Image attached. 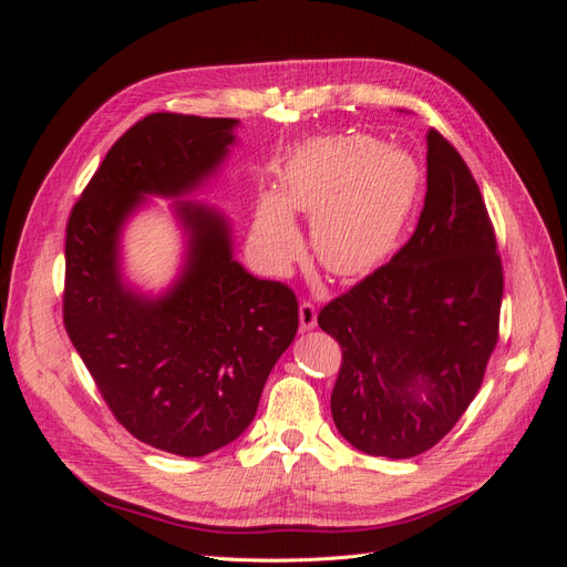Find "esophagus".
Masks as SVG:
<instances>
[{
    "label": "esophagus",
    "mask_w": 567,
    "mask_h": 567,
    "mask_svg": "<svg viewBox=\"0 0 567 567\" xmlns=\"http://www.w3.org/2000/svg\"><path fill=\"white\" fill-rule=\"evenodd\" d=\"M317 326V307L312 302H300V329L310 331Z\"/></svg>",
    "instance_id": "34e87169"
}]
</instances>
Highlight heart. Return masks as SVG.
I'll return each instance as SVG.
<instances>
[{
    "instance_id": "1",
    "label": "heart",
    "mask_w": 567,
    "mask_h": 567,
    "mask_svg": "<svg viewBox=\"0 0 567 567\" xmlns=\"http://www.w3.org/2000/svg\"><path fill=\"white\" fill-rule=\"evenodd\" d=\"M421 188L419 163L364 134L307 144L284 177V203L267 198L252 227L262 260L284 269L302 252L288 210L312 217V248L326 271L362 279L398 248Z\"/></svg>"
}]
</instances>
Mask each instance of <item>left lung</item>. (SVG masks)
I'll use <instances>...</instances> for the list:
<instances>
[{
  "label": "left lung",
  "instance_id": "left-lung-1",
  "mask_svg": "<svg viewBox=\"0 0 567 567\" xmlns=\"http://www.w3.org/2000/svg\"><path fill=\"white\" fill-rule=\"evenodd\" d=\"M502 298L504 267L485 198L458 151L431 127L414 234L317 317L342 352L331 392L340 435L371 456L433 450L483 385Z\"/></svg>",
  "mask_w": 567,
  "mask_h": 567
}]
</instances>
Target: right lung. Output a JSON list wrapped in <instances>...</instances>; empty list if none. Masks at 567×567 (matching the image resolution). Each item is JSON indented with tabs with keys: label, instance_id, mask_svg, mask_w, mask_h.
<instances>
[{
	"label": "right lung",
	"instance_id": "add662e5",
	"mask_svg": "<svg viewBox=\"0 0 567 567\" xmlns=\"http://www.w3.org/2000/svg\"><path fill=\"white\" fill-rule=\"evenodd\" d=\"M234 117L151 113L111 146L65 225L63 326L115 421L151 447L205 456L250 425L298 333V298L231 260L221 215L179 203L188 265L165 298L117 274V234L142 194L192 192L225 158Z\"/></svg>",
	"mask_w": 567,
	"mask_h": 567
}]
</instances>
